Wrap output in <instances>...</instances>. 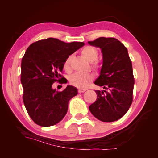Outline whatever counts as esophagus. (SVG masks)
I'll use <instances>...</instances> for the list:
<instances>
[{
  "mask_svg": "<svg viewBox=\"0 0 158 158\" xmlns=\"http://www.w3.org/2000/svg\"><path fill=\"white\" fill-rule=\"evenodd\" d=\"M85 91H86V89H81V88H79V89H78V93H80V94L83 93V92H85Z\"/></svg>",
  "mask_w": 158,
  "mask_h": 158,
  "instance_id": "1",
  "label": "esophagus"
}]
</instances>
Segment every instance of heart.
I'll return each instance as SVG.
<instances>
[{
    "mask_svg": "<svg viewBox=\"0 0 158 158\" xmlns=\"http://www.w3.org/2000/svg\"><path fill=\"white\" fill-rule=\"evenodd\" d=\"M81 53L85 59H86L90 63L95 61L98 59V52L96 48L93 46H85L81 51ZM70 56L66 58L63 63V69L65 71L69 72L70 70ZM94 68L96 67V64L92 65ZM94 76L92 74H81L74 73L70 76L69 81L72 85L79 88H84L86 86L87 84L93 80Z\"/></svg>",
    "mask_w": 158,
    "mask_h": 158,
    "instance_id": "b5f03b06",
    "label": "heart"
}]
</instances>
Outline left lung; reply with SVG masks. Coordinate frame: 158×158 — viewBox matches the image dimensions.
I'll use <instances>...</instances> for the list:
<instances>
[{
  "mask_svg": "<svg viewBox=\"0 0 158 158\" xmlns=\"http://www.w3.org/2000/svg\"><path fill=\"white\" fill-rule=\"evenodd\" d=\"M88 44L102 49V66L94 84L104 89L95 91L97 99L89 109L99 121H117L128 111L133 99L135 80L127 49L112 37H99Z\"/></svg>",
  "mask_w": 158,
  "mask_h": 158,
  "instance_id": "obj_1",
  "label": "left lung"
}]
</instances>
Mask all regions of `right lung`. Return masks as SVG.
I'll return each instance as SVG.
<instances>
[{
    "label": "right lung",
    "instance_id": "obj_1",
    "mask_svg": "<svg viewBox=\"0 0 158 158\" xmlns=\"http://www.w3.org/2000/svg\"><path fill=\"white\" fill-rule=\"evenodd\" d=\"M84 45V42L67 44L47 38L33 43L27 49L21 64L23 101L37 125H55L66 115L69 102L78 94L77 89L68 85L59 92L52 88V84L63 79L60 73L65 59ZM64 82V80L61 82Z\"/></svg>",
    "mask_w": 158,
    "mask_h": 158
}]
</instances>
